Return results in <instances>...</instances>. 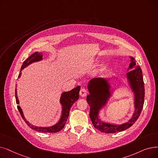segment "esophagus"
Segmentation results:
<instances>
[{"label": "esophagus", "mask_w": 158, "mask_h": 158, "mask_svg": "<svg viewBox=\"0 0 158 158\" xmlns=\"http://www.w3.org/2000/svg\"><path fill=\"white\" fill-rule=\"evenodd\" d=\"M87 93H88V92L85 88H81L80 90V92H79V94L81 97H85V96H86Z\"/></svg>", "instance_id": "1"}]
</instances>
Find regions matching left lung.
I'll return each instance as SVG.
<instances>
[{"mask_svg":"<svg viewBox=\"0 0 158 158\" xmlns=\"http://www.w3.org/2000/svg\"><path fill=\"white\" fill-rule=\"evenodd\" d=\"M131 63L129 65V69H131L127 76L129 83L135 94V112L131 119L120 125H111L109 123L101 122L99 119L98 114L99 110L105 106L110 95V86L108 81L103 78H94L91 79L88 85L90 94L87 95L86 101L90 109V118L94 127L99 131L106 134H113L123 131L130 128L139 117L145 99V86L143 77L142 70L139 65H137L132 57H130Z\"/></svg>","mask_w":158,"mask_h":158,"instance_id":"1","label":"left lung"}]
</instances>
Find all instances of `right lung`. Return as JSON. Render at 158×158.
Returning a JSON list of instances; mask_svg holds the SVG:
<instances>
[{"instance_id":"1","label":"right lung","mask_w":158,"mask_h":158,"mask_svg":"<svg viewBox=\"0 0 158 158\" xmlns=\"http://www.w3.org/2000/svg\"><path fill=\"white\" fill-rule=\"evenodd\" d=\"M43 59V54L38 53L37 52H35L33 54L31 55V56L24 60V62L23 63L21 68H20V72L22 71L23 69L27 66L28 65L30 64L31 63L33 62H36V61H39ZM20 72V74L19 75V77H20V75H21V72ZM80 88L81 86H78L76 88H75L72 89V90L69 92H66L63 93L62 95H61L60 98V103L63 106V110H62V115H61V118L60 119V121L57 123L56 125H55L52 127H37L35 126H33L31 125L30 123L26 121L25 118L24 117V115L23 113V111L21 108L19 106H17V108L19 110V111L20 114V115H21L22 118L25 121V123L28 125V127H30L31 129L36 130V131L40 132H50V133H56L57 132H59L60 130H62L66 122L67 121V119L69 116V113H70V110L73 105L74 102L77 101L79 99V94L80 91ZM17 89H15V99H16V102L17 104H19V99L17 96Z\"/></svg>"}]
</instances>
